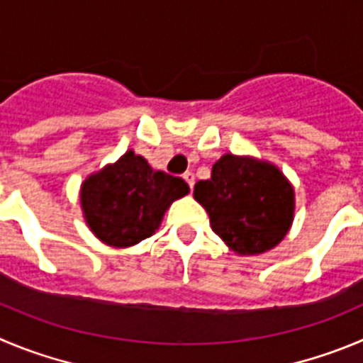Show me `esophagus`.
Masks as SVG:
<instances>
[{
	"label": "esophagus",
	"instance_id": "obj_1",
	"mask_svg": "<svg viewBox=\"0 0 363 363\" xmlns=\"http://www.w3.org/2000/svg\"><path fill=\"white\" fill-rule=\"evenodd\" d=\"M182 177H184V181L188 182L189 188L193 189V184H195V175H193V172H186V174L182 175Z\"/></svg>",
	"mask_w": 363,
	"mask_h": 363
}]
</instances>
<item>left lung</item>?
<instances>
[{
  "instance_id": "8db88e82",
  "label": "left lung",
  "mask_w": 363,
  "mask_h": 363,
  "mask_svg": "<svg viewBox=\"0 0 363 363\" xmlns=\"http://www.w3.org/2000/svg\"><path fill=\"white\" fill-rule=\"evenodd\" d=\"M193 197L213 231L243 256L270 250L292 225L294 189L269 162L225 154L213 164L211 179L195 184Z\"/></svg>"
}]
</instances>
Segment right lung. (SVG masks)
<instances>
[{
  "mask_svg": "<svg viewBox=\"0 0 363 363\" xmlns=\"http://www.w3.org/2000/svg\"><path fill=\"white\" fill-rule=\"evenodd\" d=\"M188 191L181 177L152 170L128 150L116 164L84 182L80 202L87 225L101 242L130 247L154 235L166 209Z\"/></svg>",
  "mask_w": 363,
  "mask_h": 363,
  "instance_id": "obj_1",
  "label": "right lung"
}]
</instances>
